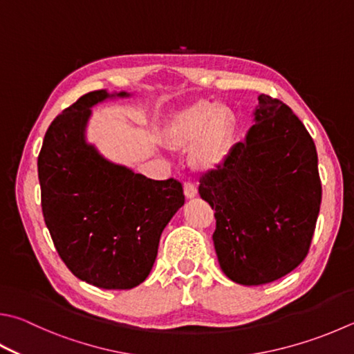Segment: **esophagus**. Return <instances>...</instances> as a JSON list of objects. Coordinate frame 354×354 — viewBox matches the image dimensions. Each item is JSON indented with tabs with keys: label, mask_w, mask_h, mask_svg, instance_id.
Wrapping results in <instances>:
<instances>
[{
	"label": "esophagus",
	"mask_w": 354,
	"mask_h": 354,
	"mask_svg": "<svg viewBox=\"0 0 354 354\" xmlns=\"http://www.w3.org/2000/svg\"><path fill=\"white\" fill-rule=\"evenodd\" d=\"M198 194L196 190V185L192 183V181H185L184 183V195L187 198H195Z\"/></svg>",
	"instance_id": "34e87169"
}]
</instances>
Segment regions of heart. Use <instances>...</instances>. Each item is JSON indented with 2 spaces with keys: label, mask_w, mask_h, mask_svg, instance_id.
<instances>
[{
  "label": "heart",
  "mask_w": 354,
  "mask_h": 354,
  "mask_svg": "<svg viewBox=\"0 0 354 354\" xmlns=\"http://www.w3.org/2000/svg\"><path fill=\"white\" fill-rule=\"evenodd\" d=\"M235 136V115L226 106L199 100L179 110L164 131L165 142L175 150L192 153V164L199 170H216L226 162Z\"/></svg>",
  "instance_id": "b5f03b06"
}]
</instances>
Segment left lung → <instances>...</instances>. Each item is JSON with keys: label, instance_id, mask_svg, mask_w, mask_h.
Wrapping results in <instances>:
<instances>
[{"label": "left lung", "instance_id": "1", "mask_svg": "<svg viewBox=\"0 0 354 354\" xmlns=\"http://www.w3.org/2000/svg\"><path fill=\"white\" fill-rule=\"evenodd\" d=\"M255 125L226 162L199 179L215 209L212 235L223 272L240 285H265L308 255L322 201L317 151L283 102L261 94Z\"/></svg>", "mask_w": 354, "mask_h": 354}]
</instances>
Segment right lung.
<instances>
[{"label": "right lung", "mask_w": 354, "mask_h": 354, "mask_svg": "<svg viewBox=\"0 0 354 354\" xmlns=\"http://www.w3.org/2000/svg\"><path fill=\"white\" fill-rule=\"evenodd\" d=\"M113 95L91 91L57 115L38 155V179L44 223L69 271L97 288L131 289L149 277L184 194L176 179L155 181L108 162L85 142L89 108Z\"/></svg>", "instance_id": "1"}]
</instances>
